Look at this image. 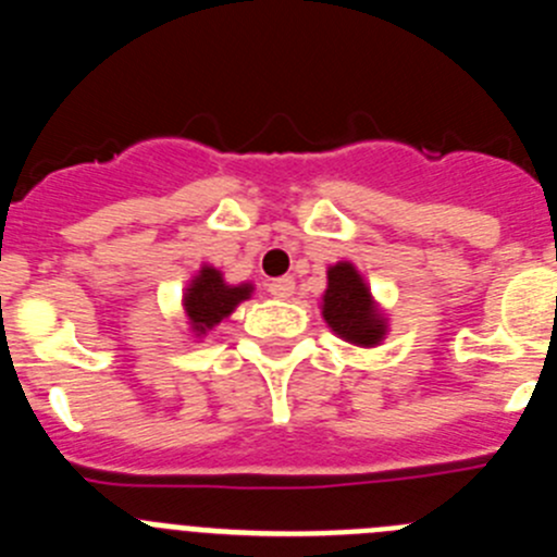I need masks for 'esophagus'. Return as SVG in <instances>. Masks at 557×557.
I'll use <instances>...</instances> for the list:
<instances>
[{
    "label": "esophagus",
    "instance_id": "34e87169",
    "mask_svg": "<svg viewBox=\"0 0 557 557\" xmlns=\"http://www.w3.org/2000/svg\"><path fill=\"white\" fill-rule=\"evenodd\" d=\"M295 289V282H293V275H282V278H273V282L268 284V293L273 295V298H289Z\"/></svg>",
    "mask_w": 557,
    "mask_h": 557
}]
</instances>
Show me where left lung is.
I'll list each match as a JSON object with an SVG mask.
<instances>
[{
    "label": "left lung",
    "mask_w": 557,
    "mask_h": 557,
    "mask_svg": "<svg viewBox=\"0 0 557 557\" xmlns=\"http://www.w3.org/2000/svg\"><path fill=\"white\" fill-rule=\"evenodd\" d=\"M321 314L329 329L351 346L373 348L387 334L385 312L373 301L371 287L351 262H337L326 270Z\"/></svg>",
    "instance_id": "1"
}]
</instances>
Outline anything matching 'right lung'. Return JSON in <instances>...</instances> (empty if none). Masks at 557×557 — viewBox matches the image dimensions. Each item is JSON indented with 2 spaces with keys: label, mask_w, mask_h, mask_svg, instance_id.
Here are the masks:
<instances>
[{
  "label": "right lung",
  "mask_w": 557,
  "mask_h": 557,
  "mask_svg": "<svg viewBox=\"0 0 557 557\" xmlns=\"http://www.w3.org/2000/svg\"><path fill=\"white\" fill-rule=\"evenodd\" d=\"M253 284H228L218 268L203 264L191 275L184 293V312L195 337H206L228 318L243 301H248Z\"/></svg>",
  "instance_id": "add662e5"
}]
</instances>
